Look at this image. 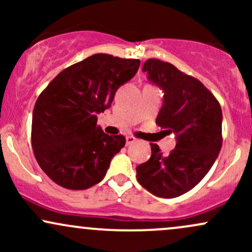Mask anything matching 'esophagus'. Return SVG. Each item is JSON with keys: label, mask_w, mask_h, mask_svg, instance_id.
Segmentation results:
<instances>
[{"label": "esophagus", "mask_w": 252, "mask_h": 252, "mask_svg": "<svg viewBox=\"0 0 252 252\" xmlns=\"http://www.w3.org/2000/svg\"><path fill=\"white\" fill-rule=\"evenodd\" d=\"M126 146H129V144L136 142V137H134V136H131V135L126 136Z\"/></svg>", "instance_id": "1"}]
</instances>
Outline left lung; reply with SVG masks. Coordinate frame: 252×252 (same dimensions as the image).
<instances>
[{"label": "left lung", "instance_id": "obj_1", "mask_svg": "<svg viewBox=\"0 0 252 252\" xmlns=\"http://www.w3.org/2000/svg\"><path fill=\"white\" fill-rule=\"evenodd\" d=\"M142 70L164 91L156 124L176 134V146L163 155L150 143L152 156L136 167V179L152 194L175 198L202 180L220 152V104L200 80L172 63L148 59Z\"/></svg>", "mask_w": 252, "mask_h": 252}]
</instances>
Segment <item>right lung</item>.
Segmentation results:
<instances>
[{
  "instance_id": "1",
  "label": "right lung",
  "mask_w": 252,
  "mask_h": 252,
  "mask_svg": "<svg viewBox=\"0 0 252 252\" xmlns=\"http://www.w3.org/2000/svg\"><path fill=\"white\" fill-rule=\"evenodd\" d=\"M140 63L94 54L63 70L40 94L33 110L32 147L52 181L67 189H86L103 180L126 137L105 134L97 126V114L109 108Z\"/></svg>"
}]
</instances>
